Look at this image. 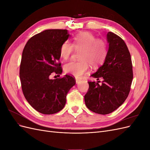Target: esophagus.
Returning a JSON list of instances; mask_svg holds the SVG:
<instances>
[{"label": "esophagus", "instance_id": "34e87169", "mask_svg": "<svg viewBox=\"0 0 150 150\" xmlns=\"http://www.w3.org/2000/svg\"><path fill=\"white\" fill-rule=\"evenodd\" d=\"M81 81V79H78V78H76V83H79Z\"/></svg>", "mask_w": 150, "mask_h": 150}]
</instances>
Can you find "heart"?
<instances>
[{
    "mask_svg": "<svg viewBox=\"0 0 150 150\" xmlns=\"http://www.w3.org/2000/svg\"><path fill=\"white\" fill-rule=\"evenodd\" d=\"M76 51L81 52L79 61H71L64 66V70L67 74L79 78L89 69V64L94 69L101 66L105 61L108 52L106 41L103 39L96 38L94 34L83 32L76 34L73 43L66 40L60 47V56L64 60L70 58Z\"/></svg>",
    "mask_w": 150,
    "mask_h": 150,
    "instance_id": "heart-1",
    "label": "heart"
}]
</instances>
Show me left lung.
<instances>
[{
	"instance_id": "1",
	"label": "left lung",
	"mask_w": 150,
	"mask_h": 150,
	"mask_svg": "<svg viewBox=\"0 0 150 150\" xmlns=\"http://www.w3.org/2000/svg\"><path fill=\"white\" fill-rule=\"evenodd\" d=\"M107 39L109 49L105 61L91 75L98 81H88L89 89L84 96L87 108L100 115L110 114L125 101L133 78L132 61L125 42L111 32Z\"/></svg>"
}]
</instances>
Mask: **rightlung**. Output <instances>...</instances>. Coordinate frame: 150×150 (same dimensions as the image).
I'll list each match as a JSON object with an SVG mask.
<instances>
[{
  "label": "right lung",
  "instance_id": "obj_1",
  "mask_svg": "<svg viewBox=\"0 0 150 150\" xmlns=\"http://www.w3.org/2000/svg\"><path fill=\"white\" fill-rule=\"evenodd\" d=\"M69 38L66 29H47L29 39L22 51L19 76L22 93L30 105L44 115L64 107L66 96L76 84L73 76L51 79L62 73L60 47Z\"/></svg>",
  "mask_w": 150,
  "mask_h": 150
}]
</instances>
